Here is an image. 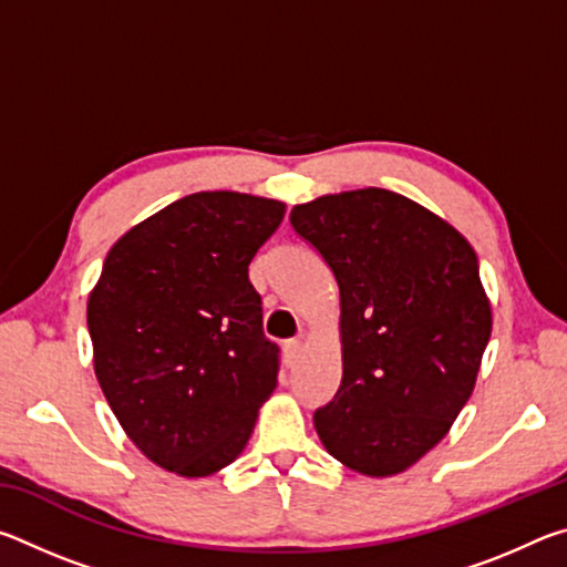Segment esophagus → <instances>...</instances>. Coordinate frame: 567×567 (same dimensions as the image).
Segmentation results:
<instances>
[{
    "mask_svg": "<svg viewBox=\"0 0 567 567\" xmlns=\"http://www.w3.org/2000/svg\"><path fill=\"white\" fill-rule=\"evenodd\" d=\"M300 354H302V342L300 340L285 342V362L287 364H295L297 360H300Z\"/></svg>",
    "mask_w": 567,
    "mask_h": 567,
    "instance_id": "obj_1",
    "label": "esophagus"
}]
</instances>
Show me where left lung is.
I'll return each instance as SVG.
<instances>
[{"instance_id":"left-lung-1","label":"left lung","mask_w":567,"mask_h":567,"mask_svg":"<svg viewBox=\"0 0 567 567\" xmlns=\"http://www.w3.org/2000/svg\"><path fill=\"white\" fill-rule=\"evenodd\" d=\"M290 223L340 287L342 382L315 430L354 473H405L475 390L493 332L475 249L443 217L380 187L295 205Z\"/></svg>"}]
</instances>
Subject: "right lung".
Masks as SVG:
<instances>
[{
  "mask_svg": "<svg viewBox=\"0 0 567 567\" xmlns=\"http://www.w3.org/2000/svg\"><path fill=\"white\" fill-rule=\"evenodd\" d=\"M285 203L195 192L112 245L87 300L94 375L142 455L179 477L235 463L277 385L247 267Z\"/></svg>",
  "mask_w": 567,
  "mask_h": 567,
  "instance_id": "obj_1",
  "label": "right lung"
}]
</instances>
